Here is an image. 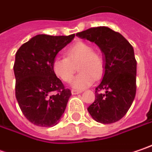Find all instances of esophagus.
Returning <instances> with one entry per match:
<instances>
[{"instance_id": "esophagus-1", "label": "esophagus", "mask_w": 152, "mask_h": 152, "mask_svg": "<svg viewBox=\"0 0 152 152\" xmlns=\"http://www.w3.org/2000/svg\"><path fill=\"white\" fill-rule=\"evenodd\" d=\"M81 93V91H79V90H75V89H72L71 90V94H78Z\"/></svg>"}]
</instances>
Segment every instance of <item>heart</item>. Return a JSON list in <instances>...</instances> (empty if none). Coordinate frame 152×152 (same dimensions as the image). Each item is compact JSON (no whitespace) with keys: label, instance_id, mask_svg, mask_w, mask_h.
I'll use <instances>...</instances> for the list:
<instances>
[{"label":"heart","instance_id":"obj_1","mask_svg":"<svg viewBox=\"0 0 152 152\" xmlns=\"http://www.w3.org/2000/svg\"><path fill=\"white\" fill-rule=\"evenodd\" d=\"M66 58H56L52 63V69L56 76L62 81L69 83L76 71L80 73L74 78L71 87L76 89H84L93 84L94 78L102 76L104 62L102 58L93 47L85 42H77L65 50Z\"/></svg>","mask_w":152,"mask_h":152}]
</instances>
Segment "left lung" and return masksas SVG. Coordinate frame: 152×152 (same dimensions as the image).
Instances as JSON below:
<instances>
[{"label":"left lung","mask_w":152,"mask_h":152,"mask_svg":"<svg viewBox=\"0 0 152 152\" xmlns=\"http://www.w3.org/2000/svg\"><path fill=\"white\" fill-rule=\"evenodd\" d=\"M76 36L94 42L104 54L105 73L88 111L94 121L102 124L120 121L136 94L137 61L133 47L121 33L106 26L92 27L77 32Z\"/></svg>","instance_id":"1"}]
</instances>
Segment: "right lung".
<instances>
[{"mask_svg": "<svg viewBox=\"0 0 152 152\" xmlns=\"http://www.w3.org/2000/svg\"><path fill=\"white\" fill-rule=\"evenodd\" d=\"M74 37L39 34L15 54V96L25 117L36 126L57 125L66 108L71 92L57 77L52 63Z\"/></svg>", "mask_w": 152, "mask_h": 152, "instance_id": "obj_1", "label": "right lung"}]
</instances>
